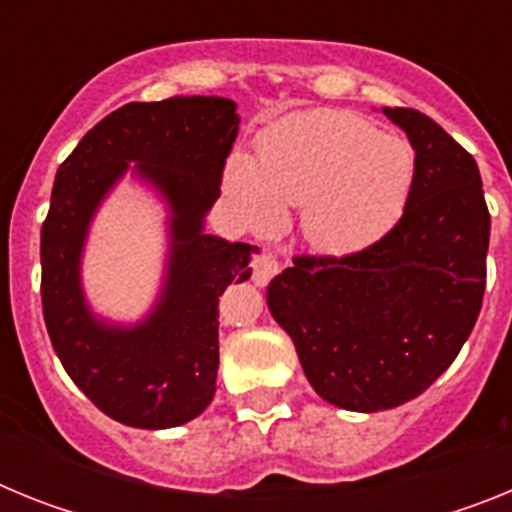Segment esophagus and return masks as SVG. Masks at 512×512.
Masks as SVG:
<instances>
[{
  "instance_id": "esophagus-1",
  "label": "esophagus",
  "mask_w": 512,
  "mask_h": 512,
  "mask_svg": "<svg viewBox=\"0 0 512 512\" xmlns=\"http://www.w3.org/2000/svg\"><path fill=\"white\" fill-rule=\"evenodd\" d=\"M279 269H282V264H279V259L274 253H259V256L253 259V284H256V287H266Z\"/></svg>"
}]
</instances>
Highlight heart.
Segmentation results:
<instances>
[{"label": "heart", "mask_w": 512, "mask_h": 512, "mask_svg": "<svg viewBox=\"0 0 512 512\" xmlns=\"http://www.w3.org/2000/svg\"><path fill=\"white\" fill-rule=\"evenodd\" d=\"M415 151L354 115H300L261 140V158L235 153L225 187L251 228L274 230L302 207V233L328 256L372 248L408 210Z\"/></svg>", "instance_id": "b5f03b06"}]
</instances>
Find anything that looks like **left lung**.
<instances>
[{
	"label": "left lung",
	"instance_id": "obj_1",
	"mask_svg": "<svg viewBox=\"0 0 512 512\" xmlns=\"http://www.w3.org/2000/svg\"><path fill=\"white\" fill-rule=\"evenodd\" d=\"M382 112L415 151L402 220L361 253L297 256L266 289L312 390L354 413L397 408L449 369L487 279L490 212L472 153L423 112Z\"/></svg>",
	"mask_w": 512,
	"mask_h": 512
}]
</instances>
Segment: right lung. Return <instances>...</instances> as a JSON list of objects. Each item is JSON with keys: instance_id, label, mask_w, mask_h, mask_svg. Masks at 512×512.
<instances>
[{"instance_id": "add662e5", "label": "right lung", "mask_w": 512, "mask_h": 512, "mask_svg": "<svg viewBox=\"0 0 512 512\" xmlns=\"http://www.w3.org/2000/svg\"><path fill=\"white\" fill-rule=\"evenodd\" d=\"M238 122L225 97L130 102L58 166L40 230L45 328L76 387L122 425L174 428L215 397L217 302L230 282L251 277L248 261L259 251L205 233ZM128 170L167 202L170 253L157 305L138 324L120 326L88 307L80 256L98 205Z\"/></svg>"}]
</instances>
